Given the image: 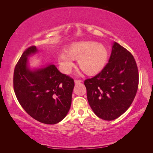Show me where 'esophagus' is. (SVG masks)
Segmentation results:
<instances>
[{
	"mask_svg": "<svg viewBox=\"0 0 153 153\" xmlns=\"http://www.w3.org/2000/svg\"><path fill=\"white\" fill-rule=\"evenodd\" d=\"M82 82V80L81 79H75V83L77 84V83H79Z\"/></svg>",
	"mask_w": 153,
	"mask_h": 153,
	"instance_id": "34e87169",
	"label": "esophagus"
}]
</instances>
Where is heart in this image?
Returning a JSON list of instances; mask_svg holds the SVG:
<instances>
[{"label":"heart","instance_id":"b5f03b06","mask_svg":"<svg viewBox=\"0 0 153 153\" xmlns=\"http://www.w3.org/2000/svg\"><path fill=\"white\" fill-rule=\"evenodd\" d=\"M108 58V51L105 45L95 41H82L73 44L66 53H61L59 62L63 72L68 74L74 67L73 60H78L80 69L92 76L103 69Z\"/></svg>","mask_w":153,"mask_h":153}]
</instances>
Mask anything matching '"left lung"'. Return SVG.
<instances>
[{
  "label": "left lung",
  "mask_w": 153,
  "mask_h": 153,
  "mask_svg": "<svg viewBox=\"0 0 153 153\" xmlns=\"http://www.w3.org/2000/svg\"><path fill=\"white\" fill-rule=\"evenodd\" d=\"M84 84L89 105L99 118H118L130 106L137 91L139 72L134 56L114 43L105 67Z\"/></svg>",
  "instance_id": "obj_1"
}]
</instances>
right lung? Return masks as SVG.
I'll use <instances>...</instances> for the list:
<instances>
[{"instance_id":"add662e5","label":"right lung","mask_w":153,"mask_h":153,"mask_svg":"<svg viewBox=\"0 0 153 153\" xmlns=\"http://www.w3.org/2000/svg\"><path fill=\"white\" fill-rule=\"evenodd\" d=\"M37 52L35 46L25 49L16 64L13 85L18 102L32 118L46 124H55L69 111L74 80L62 74L54 65L31 71L27 56Z\"/></svg>"}]
</instances>
